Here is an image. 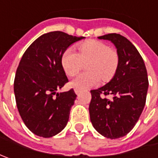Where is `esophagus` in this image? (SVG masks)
I'll use <instances>...</instances> for the list:
<instances>
[{
  "mask_svg": "<svg viewBox=\"0 0 158 158\" xmlns=\"http://www.w3.org/2000/svg\"><path fill=\"white\" fill-rule=\"evenodd\" d=\"M75 92H76V95H78L80 93V89H75Z\"/></svg>",
  "mask_w": 158,
  "mask_h": 158,
  "instance_id": "esophagus-1",
  "label": "esophagus"
}]
</instances>
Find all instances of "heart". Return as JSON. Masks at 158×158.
I'll list each match as a JSON object with an SVG mask.
<instances>
[{
  "label": "heart",
  "instance_id": "heart-1",
  "mask_svg": "<svg viewBox=\"0 0 158 158\" xmlns=\"http://www.w3.org/2000/svg\"><path fill=\"white\" fill-rule=\"evenodd\" d=\"M76 52L72 47L67 48L61 55V65L67 75H76L86 65L87 72L73 78L71 85L78 89H86L99 83L101 79L108 81L116 74L118 66V53L105 43L89 40L78 46Z\"/></svg>",
  "mask_w": 158,
  "mask_h": 158
}]
</instances>
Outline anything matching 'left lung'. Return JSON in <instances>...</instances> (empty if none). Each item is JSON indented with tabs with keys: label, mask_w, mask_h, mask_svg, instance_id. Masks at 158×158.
<instances>
[{
	"label": "left lung",
	"mask_w": 158,
	"mask_h": 158,
	"mask_svg": "<svg viewBox=\"0 0 158 158\" xmlns=\"http://www.w3.org/2000/svg\"><path fill=\"white\" fill-rule=\"evenodd\" d=\"M111 41L117 49L118 66L112 79L98 89L90 90L89 106L94 128L106 138L125 136L135 126L146 103L149 80L141 54L127 39L120 34L98 37ZM111 94L112 100L102 97Z\"/></svg>",
	"instance_id": "8db88e82"
}]
</instances>
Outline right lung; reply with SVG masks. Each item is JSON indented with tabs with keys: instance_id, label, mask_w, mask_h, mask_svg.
I'll return each mask as SVG.
<instances>
[{
	"instance_id": "add662e5",
	"label": "right lung",
	"mask_w": 158,
	"mask_h": 158,
	"mask_svg": "<svg viewBox=\"0 0 158 158\" xmlns=\"http://www.w3.org/2000/svg\"><path fill=\"white\" fill-rule=\"evenodd\" d=\"M82 39L51 31L38 38L22 57L14 81L15 102L23 121L36 135L54 136L67 126L76 95L73 89L57 92L69 82L61 55Z\"/></svg>"
}]
</instances>
